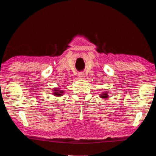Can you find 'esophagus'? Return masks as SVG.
<instances>
[{
    "instance_id": "1",
    "label": "esophagus",
    "mask_w": 156,
    "mask_h": 156,
    "mask_svg": "<svg viewBox=\"0 0 156 156\" xmlns=\"http://www.w3.org/2000/svg\"><path fill=\"white\" fill-rule=\"evenodd\" d=\"M83 76H84V75H83V73H80V74H79V77H80V78H83Z\"/></svg>"
}]
</instances>
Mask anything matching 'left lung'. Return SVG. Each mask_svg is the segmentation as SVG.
<instances>
[{"label":"left lung","mask_w":156,"mask_h":156,"mask_svg":"<svg viewBox=\"0 0 156 156\" xmlns=\"http://www.w3.org/2000/svg\"><path fill=\"white\" fill-rule=\"evenodd\" d=\"M100 97H102V98H108V94H107V92H104L103 94H102Z\"/></svg>","instance_id":"1"}]
</instances>
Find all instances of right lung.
<instances>
[{"label":"right lung","instance_id":"1","mask_svg":"<svg viewBox=\"0 0 156 156\" xmlns=\"http://www.w3.org/2000/svg\"><path fill=\"white\" fill-rule=\"evenodd\" d=\"M55 92L53 93L55 95H57V96H62V94H63V91L62 90H59L58 89H55Z\"/></svg>","mask_w":156,"mask_h":156}]
</instances>
